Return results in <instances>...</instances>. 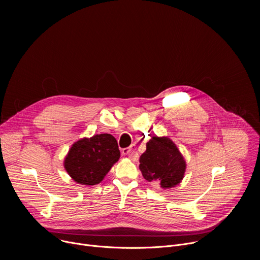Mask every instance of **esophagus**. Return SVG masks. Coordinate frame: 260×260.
Masks as SVG:
<instances>
[{
    "mask_svg": "<svg viewBox=\"0 0 260 260\" xmlns=\"http://www.w3.org/2000/svg\"><path fill=\"white\" fill-rule=\"evenodd\" d=\"M122 153H123L124 155H127V156H128L129 158H132L133 160H136V159L138 158V154H137V152H136V148H135L134 145H132V146L125 148V149H123V150H122Z\"/></svg>",
    "mask_w": 260,
    "mask_h": 260,
    "instance_id": "obj_1",
    "label": "esophagus"
}]
</instances>
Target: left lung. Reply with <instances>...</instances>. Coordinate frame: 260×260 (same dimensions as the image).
Instances as JSON below:
<instances>
[{
  "label": "left lung",
  "instance_id": "left-lung-1",
  "mask_svg": "<svg viewBox=\"0 0 260 260\" xmlns=\"http://www.w3.org/2000/svg\"><path fill=\"white\" fill-rule=\"evenodd\" d=\"M185 161L176 145L166 137H153L140 157V170L147 181H157L162 188L176 186L183 179Z\"/></svg>",
  "mask_w": 260,
  "mask_h": 260
}]
</instances>
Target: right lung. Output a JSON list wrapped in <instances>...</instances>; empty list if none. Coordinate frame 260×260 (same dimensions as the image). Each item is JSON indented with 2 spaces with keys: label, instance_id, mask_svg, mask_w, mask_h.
<instances>
[{
  "label": "right lung",
  "instance_id": "1",
  "mask_svg": "<svg viewBox=\"0 0 260 260\" xmlns=\"http://www.w3.org/2000/svg\"><path fill=\"white\" fill-rule=\"evenodd\" d=\"M119 157L116 139L112 135L101 134L74 144L66 157L64 168L77 183L95 185Z\"/></svg>",
  "mask_w": 260,
  "mask_h": 260
}]
</instances>
